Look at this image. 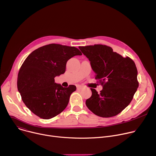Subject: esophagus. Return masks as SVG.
Returning a JSON list of instances; mask_svg holds the SVG:
<instances>
[{"mask_svg":"<svg viewBox=\"0 0 156 156\" xmlns=\"http://www.w3.org/2000/svg\"><path fill=\"white\" fill-rule=\"evenodd\" d=\"M76 88H77V89H78V90H81V89H82L83 88V86H81V85H77V86H76Z\"/></svg>","mask_w":156,"mask_h":156,"instance_id":"1","label":"esophagus"}]
</instances>
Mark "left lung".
I'll return each mask as SVG.
<instances>
[{"label": "left lung", "mask_w": 156, "mask_h": 156, "mask_svg": "<svg viewBox=\"0 0 156 156\" xmlns=\"http://www.w3.org/2000/svg\"><path fill=\"white\" fill-rule=\"evenodd\" d=\"M90 62L95 79L103 89L98 93L90 88L91 97L86 101L87 107L102 118L116 116L131 102L137 90V69L129 57L123 58L107 45L80 46Z\"/></svg>", "instance_id": "left-lung-1"}]
</instances>
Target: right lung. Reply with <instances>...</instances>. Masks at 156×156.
Instances as JSON below:
<instances>
[{
  "instance_id": "obj_1",
  "label": "right lung",
  "mask_w": 156,
  "mask_h": 156,
  "mask_svg": "<svg viewBox=\"0 0 156 156\" xmlns=\"http://www.w3.org/2000/svg\"><path fill=\"white\" fill-rule=\"evenodd\" d=\"M82 55L74 47L52 43L41 46L27 56L22 64L17 87L26 106L35 115L49 119L67 107L74 85L63 87L55 78L66 72L69 59Z\"/></svg>"
}]
</instances>
